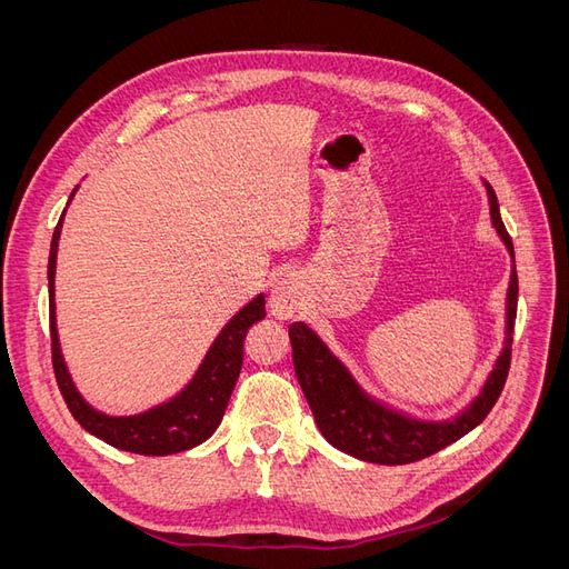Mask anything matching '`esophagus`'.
<instances>
[{
  "instance_id": "esophagus-1",
  "label": "esophagus",
  "mask_w": 569,
  "mask_h": 569,
  "mask_svg": "<svg viewBox=\"0 0 569 569\" xmlns=\"http://www.w3.org/2000/svg\"><path fill=\"white\" fill-rule=\"evenodd\" d=\"M270 313L278 318V320H289L295 318V313L299 311L301 306V291H299V284L289 278V274H284V278H280L278 282H274L272 291H270Z\"/></svg>"
}]
</instances>
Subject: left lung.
Returning a JSON list of instances; mask_svg holds the SVG:
<instances>
[{
  "instance_id": "1",
  "label": "left lung",
  "mask_w": 569,
  "mask_h": 569,
  "mask_svg": "<svg viewBox=\"0 0 569 569\" xmlns=\"http://www.w3.org/2000/svg\"><path fill=\"white\" fill-rule=\"evenodd\" d=\"M487 184V194L491 203L493 228L501 234L510 256L512 274L508 287V335L506 347L496 360V368L481 393L465 408L451 422H422L389 410L382 403L372 401L370 396L356 385L349 370L325 347L320 337L303 322L289 327L291 351H295V370L308 406L320 427L322 437L335 449L349 453L353 458L380 462V465H406L432 456L446 446L458 441L475 429L489 416V410L501 396L506 387V377L510 370L512 351V325L518 316V270H515L512 239L498 211L496 192Z\"/></svg>"
}]
</instances>
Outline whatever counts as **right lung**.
Returning <instances> with one entry per match:
<instances>
[{"mask_svg": "<svg viewBox=\"0 0 569 569\" xmlns=\"http://www.w3.org/2000/svg\"><path fill=\"white\" fill-rule=\"evenodd\" d=\"M61 222L51 237L49 249V335H51V366H54L57 385L61 389L63 401L71 410V416L80 422L90 435L104 439L120 451L140 453V456H170L187 449H194L201 441L209 439L222 420V412L228 408L230 393L237 385L239 370L244 360V339L249 327L266 318V299L256 297L244 306L218 335L211 351L206 353L201 368L194 380L189 382L176 399L163 406L151 408L140 416L130 418H111L84 403L78 393L71 375L66 370L59 335H57V316H54V270H57V249Z\"/></svg>", "mask_w": 569, "mask_h": 569, "instance_id": "right-lung-1", "label": "right lung"}]
</instances>
